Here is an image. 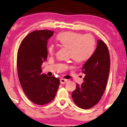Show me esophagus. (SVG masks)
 <instances>
[{
	"instance_id": "esophagus-1",
	"label": "esophagus",
	"mask_w": 127,
	"mask_h": 127,
	"mask_svg": "<svg viewBox=\"0 0 127 127\" xmlns=\"http://www.w3.org/2000/svg\"><path fill=\"white\" fill-rule=\"evenodd\" d=\"M66 82H67V80H66V79H65V78H63L60 79V82H61V84H65Z\"/></svg>"
}]
</instances>
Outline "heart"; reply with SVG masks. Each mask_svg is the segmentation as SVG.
I'll return each mask as SVG.
<instances>
[{
  "instance_id": "heart-1",
  "label": "heart",
  "mask_w": 127,
  "mask_h": 127,
  "mask_svg": "<svg viewBox=\"0 0 127 127\" xmlns=\"http://www.w3.org/2000/svg\"><path fill=\"white\" fill-rule=\"evenodd\" d=\"M57 40L61 46L69 49V55L77 62H83L90 59L95 50V39L91 34L66 32H60ZM56 46L51 43L48 45L47 51L50 55L54 54Z\"/></svg>"
}]
</instances>
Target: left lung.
Masks as SVG:
<instances>
[{
	"mask_svg": "<svg viewBox=\"0 0 127 127\" xmlns=\"http://www.w3.org/2000/svg\"><path fill=\"white\" fill-rule=\"evenodd\" d=\"M85 74L81 85L76 84L72 92L73 101L79 108L88 109L98 103L105 90L110 70V56L107 46L101 40L97 45L92 57L82 67Z\"/></svg>",
	"mask_w": 127,
	"mask_h": 127,
	"instance_id": "1",
	"label": "left lung"
}]
</instances>
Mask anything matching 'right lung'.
Masks as SVG:
<instances>
[{"mask_svg": "<svg viewBox=\"0 0 127 127\" xmlns=\"http://www.w3.org/2000/svg\"><path fill=\"white\" fill-rule=\"evenodd\" d=\"M51 30L34 31L22 40L17 54L18 74L26 96L34 103L47 104L56 96L60 79L42 73L41 65L47 57V40Z\"/></svg>", "mask_w": 127, "mask_h": 127, "instance_id": "right-lung-1", "label": "right lung"}]
</instances>
